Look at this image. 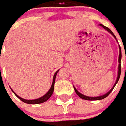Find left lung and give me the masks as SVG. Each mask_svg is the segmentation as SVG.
Wrapping results in <instances>:
<instances>
[{
    "label": "left lung",
    "instance_id": "1",
    "mask_svg": "<svg viewBox=\"0 0 126 126\" xmlns=\"http://www.w3.org/2000/svg\"><path fill=\"white\" fill-rule=\"evenodd\" d=\"M100 26H102L103 28L105 29V30H107V31H108L109 33H111V34L113 35V36L114 38L116 39V37H115V36L114 35V33L112 32V31H111L110 29L108 28H107V27H106V26H103V25H102V24H100ZM119 60H118V61H119V66H118V75H117V78L116 82H115V84H114V86H113V88H112L111 90L109 91L108 93H106L105 94L102 95V96H96V97H90V96H85V95L82 94H81L80 93H79V92H78V91L76 90V88L74 86V90H75V91H76V94L78 95V96H79V97L81 98H82V99H84V100H101V99H103V98H106L107 96H108L109 94L111 93V91L113 90L114 87L115 86L116 84L117 83V82H118V81H119V77H120V75H121V59H122V50H121V47H120V46L119 47Z\"/></svg>",
    "mask_w": 126,
    "mask_h": 126
}]
</instances>
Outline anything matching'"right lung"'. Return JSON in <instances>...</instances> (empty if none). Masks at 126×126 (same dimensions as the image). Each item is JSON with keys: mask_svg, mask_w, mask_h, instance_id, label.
<instances>
[{"mask_svg": "<svg viewBox=\"0 0 126 126\" xmlns=\"http://www.w3.org/2000/svg\"><path fill=\"white\" fill-rule=\"evenodd\" d=\"M58 71H59V70L56 71V73H55V75H54V76H53V80H52V86H51V87H50V90L47 92V94H45L43 96L39 98L34 99V100H26V99H24V98H22L19 97L17 94H16L14 93V91H13L11 88V90H12L13 93L15 94V96H16L17 98H19L21 101H23V103H28V104H40V103H44L45 101H47V100H48L50 96H51V95H52V93H53V91H54V86H55V78H56V76H57V74L58 73Z\"/></svg>", "mask_w": 126, "mask_h": 126, "instance_id": "right-lung-1", "label": "right lung"}]
</instances>
